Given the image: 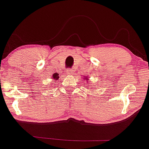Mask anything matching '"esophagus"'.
<instances>
[{
  "label": "esophagus",
  "instance_id": "1",
  "mask_svg": "<svg viewBox=\"0 0 149 149\" xmlns=\"http://www.w3.org/2000/svg\"><path fill=\"white\" fill-rule=\"evenodd\" d=\"M65 72L68 75H71V74H73V70L71 69H67L65 70Z\"/></svg>",
  "mask_w": 149,
  "mask_h": 149
}]
</instances>
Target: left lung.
I'll use <instances>...</instances> for the list:
<instances>
[{
	"instance_id": "obj_1",
	"label": "left lung",
	"mask_w": 149,
	"mask_h": 149,
	"mask_svg": "<svg viewBox=\"0 0 149 149\" xmlns=\"http://www.w3.org/2000/svg\"><path fill=\"white\" fill-rule=\"evenodd\" d=\"M84 80H87V83H88V81H89V78H88V77H87V76H86L85 77V78H84ZM88 87H89V86H88Z\"/></svg>"
}]
</instances>
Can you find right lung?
Wrapping results in <instances>:
<instances>
[{
	"mask_svg": "<svg viewBox=\"0 0 149 149\" xmlns=\"http://www.w3.org/2000/svg\"><path fill=\"white\" fill-rule=\"evenodd\" d=\"M53 80H58L59 79V76H58V73H54V74L53 75Z\"/></svg>",
	"mask_w": 149,
	"mask_h": 149,
	"instance_id": "1",
	"label": "right lung"
}]
</instances>
